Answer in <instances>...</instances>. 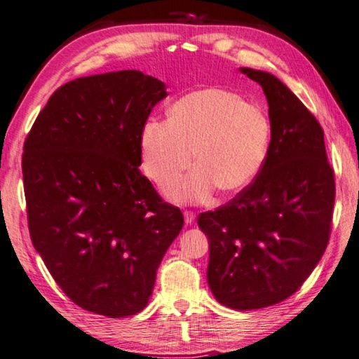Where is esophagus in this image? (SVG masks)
<instances>
[{
	"instance_id": "1",
	"label": "esophagus",
	"mask_w": 359,
	"mask_h": 359,
	"mask_svg": "<svg viewBox=\"0 0 359 359\" xmlns=\"http://www.w3.org/2000/svg\"><path fill=\"white\" fill-rule=\"evenodd\" d=\"M195 217H197V215H195V212H192V211H184V222H186V225H192V223L195 222Z\"/></svg>"
}]
</instances>
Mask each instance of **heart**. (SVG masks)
Listing matches in <instances>:
<instances>
[{"label": "heart", "mask_w": 359, "mask_h": 359, "mask_svg": "<svg viewBox=\"0 0 359 359\" xmlns=\"http://www.w3.org/2000/svg\"><path fill=\"white\" fill-rule=\"evenodd\" d=\"M272 145L269 117L236 92L208 87L175 101L168 121L150 120L142 128L144 168L158 184L173 180L165 195L173 201L200 203L215 187L234 195L258 178Z\"/></svg>", "instance_id": "heart-1"}]
</instances>
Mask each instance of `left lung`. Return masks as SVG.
<instances>
[{"instance_id": "8db88e82", "label": "left lung", "mask_w": 359, "mask_h": 359, "mask_svg": "<svg viewBox=\"0 0 359 359\" xmlns=\"http://www.w3.org/2000/svg\"><path fill=\"white\" fill-rule=\"evenodd\" d=\"M241 72L266 93L272 145L258 178L200 214L198 226L215 300L248 311L286 300L313 272L328 245L336 186L323 130L306 106L273 74Z\"/></svg>"}]
</instances>
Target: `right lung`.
Segmentation results:
<instances>
[{
	"mask_svg": "<svg viewBox=\"0 0 359 359\" xmlns=\"http://www.w3.org/2000/svg\"><path fill=\"white\" fill-rule=\"evenodd\" d=\"M167 97L137 70L78 78L53 93L23 148L34 248L86 311L128 317L148 305L184 217L140 173V134Z\"/></svg>",
	"mask_w": 359,
	"mask_h": 359,
	"instance_id": "obj_1",
	"label": "right lung"
}]
</instances>
